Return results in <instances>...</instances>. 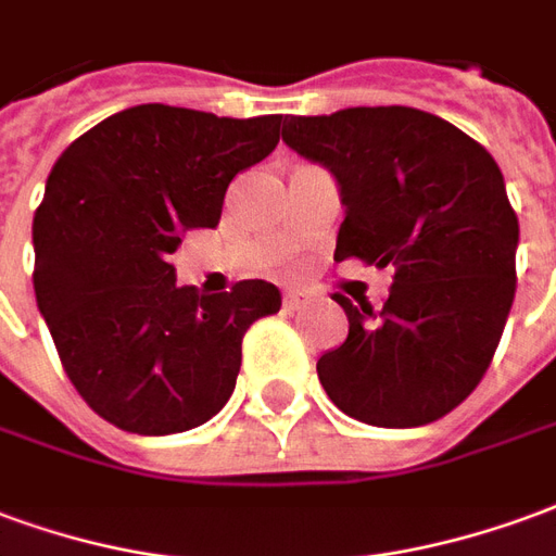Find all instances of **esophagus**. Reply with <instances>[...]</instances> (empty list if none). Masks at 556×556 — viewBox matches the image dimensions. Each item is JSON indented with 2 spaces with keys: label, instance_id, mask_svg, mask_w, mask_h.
<instances>
[{
  "label": "esophagus",
  "instance_id": "34e87169",
  "mask_svg": "<svg viewBox=\"0 0 556 556\" xmlns=\"http://www.w3.org/2000/svg\"><path fill=\"white\" fill-rule=\"evenodd\" d=\"M314 295L307 293L305 287H290L287 293H283V307L287 311H299V307H305Z\"/></svg>",
  "mask_w": 556,
  "mask_h": 556
}]
</instances>
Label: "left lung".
Returning <instances> with one entry per match:
<instances>
[{"label":"left lung","instance_id":"1","mask_svg":"<svg viewBox=\"0 0 556 556\" xmlns=\"http://www.w3.org/2000/svg\"><path fill=\"white\" fill-rule=\"evenodd\" d=\"M281 139L338 184L334 261L394 266L382 314L334 293L350 334L317 362L326 394L370 427L439 420L480 384L516 299L518 218L497 162L408 106L287 115Z\"/></svg>","mask_w":556,"mask_h":556}]
</instances>
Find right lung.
I'll return each mask as SVG.
<instances>
[{"label":"right lung","mask_w":556,"mask_h":556,"mask_svg":"<svg viewBox=\"0 0 556 556\" xmlns=\"http://www.w3.org/2000/svg\"><path fill=\"white\" fill-rule=\"evenodd\" d=\"M281 121L144 103L52 165L31 225L35 299L76 391L117 429L172 435L218 415L245 331L281 307L269 281L201 295L168 263L184 230L216 228L230 180L273 153Z\"/></svg>","instance_id":"obj_1"}]
</instances>
